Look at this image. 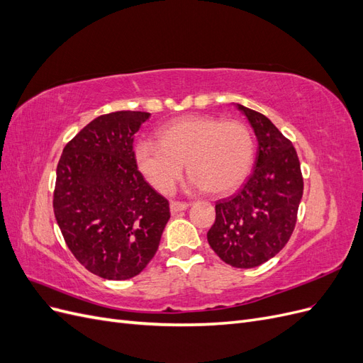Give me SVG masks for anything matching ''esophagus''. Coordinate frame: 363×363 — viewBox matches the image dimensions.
Listing matches in <instances>:
<instances>
[{
	"mask_svg": "<svg viewBox=\"0 0 363 363\" xmlns=\"http://www.w3.org/2000/svg\"><path fill=\"white\" fill-rule=\"evenodd\" d=\"M191 206V203H183V201H171L169 207H171V213H177L182 211H186Z\"/></svg>",
	"mask_w": 363,
	"mask_h": 363,
	"instance_id": "34e87169",
	"label": "esophagus"
}]
</instances>
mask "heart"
I'll list each match as a JSON object with an SVG mask.
<instances>
[{
    "label": "heart",
    "mask_w": 363,
    "mask_h": 363,
    "mask_svg": "<svg viewBox=\"0 0 363 363\" xmlns=\"http://www.w3.org/2000/svg\"><path fill=\"white\" fill-rule=\"evenodd\" d=\"M135 159L145 180L160 194H169L186 162L194 189L225 194L242 183L255 162V139L236 119L184 116L160 128L159 140L142 139Z\"/></svg>",
    "instance_id": "b5f03b06"
}]
</instances>
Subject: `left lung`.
I'll return each mask as SVG.
<instances>
[{
    "label": "left lung",
    "mask_w": 363,
    "mask_h": 363,
    "mask_svg": "<svg viewBox=\"0 0 363 363\" xmlns=\"http://www.w3.org/2000/svg\"><path fill=\"white\" fill-rule=\"evenodd\" d=\"M255 130V169L235 195L215 204L208 245L228 265L255 268L288 244L303 196V174L292 142L271 121L238 104Z\"/></svg>",
    "instance_id": "8db88e82"
}]
</instances>
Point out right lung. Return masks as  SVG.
<instances>
[{"label": "right lung", "instance_id": "1", "mask_svg": "<svg viewBox=\"0 0 363 363\" xmlns=\"http://www.w3.org/2000/svg\"><path fill=\"white\" fill-rule=\"evenodd\" d=\"M147 112L101 115L63 148L52 207L65 242L98 277L127 280L155 257L169 213L168 200L145 182L133 139Z\"/></svg>", "mask_w": 363, "mask_h": 363}]
</instances>
